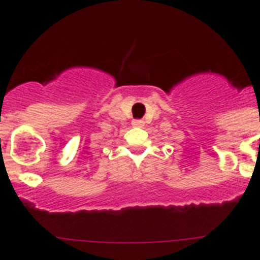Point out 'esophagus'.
<instances>
[{
	"label": "esophagus",
	"instance_id": "1",
	"mask_svg": "<svg viewBox=\"0 0 260 260\" xmlns=\"http://www.w3.org/2000/svg\"><path fill=\"white\" fill-rule=\"evenodd\" d=\"M132 124L135 125V127H144V122H142V120H133Z\"/></svg>",
	"mask_w": 260,
	"mask_h": 260
}]
</instances>
